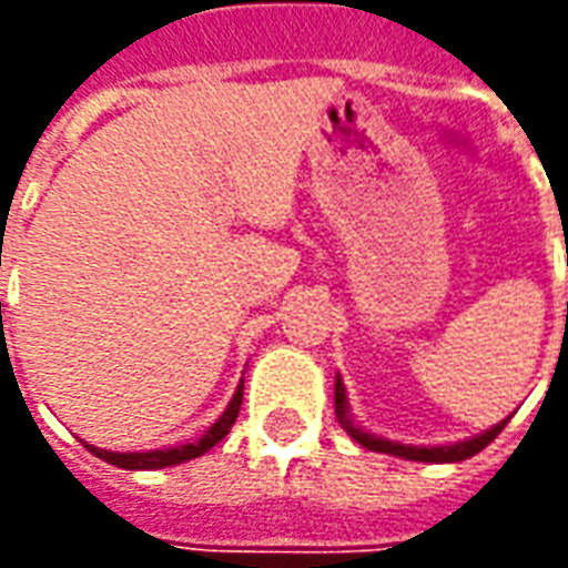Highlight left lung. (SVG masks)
Segmentation results:
<instances>
[{
  "mask_svg": "<svg viewBox=\"0 0 568 568\" xmlns=\"http://www.w3.org/2000/svg\"><path fill=\"white\" fill-rule=\"evenodd\" d=\"M334 405H337V417H341V423L346 426V432H349L362 447H368V450H377V453H393V456H405V459H414V463H459V459H468V456H475V453L484 450L489 440L496 438L501 428H505V423H508V419H505V423H499V426L487 428L484 435L459 440V444H450V447H405V444L374 438V435H368V432L349 426V419L344 417L346 393H344V383H341V377H337V383H334Z\"/></svg>",
  "mask_w": 568,
  "mask_h": 568,
  "instance_id": "8db88e82",
  "label": "left lung"
}]
</instances>
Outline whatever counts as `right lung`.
Listing matches in <instances>:
<instances>
[{
    "mask_svg": "<svg viewBox=\"0 0 568 568\" xmlns=\"http://www.w3.org/2000/svg\"><path fill=\"white\" fill-rule=\"evenodd\" d=\"M240 405H243V383L236 386L234 398H231V405L224 410L222 417L215 419L210 426V432L203 435L194 444H182V447H170V450H149V453H112V450H100V447H93V444H84L93 456H100L103 463L118 465V468H128V471H136V468H166V465H179L187 463V459H197L203 453L215 447L219 440L231 432V426L236 423V414H240Z\"/></svg>",
    "mask_w": 568,
    "mask_h": 568,
    "instance_id": "right-lung-1",
    "label": "right lung"
}]
</instances>
